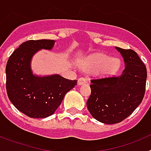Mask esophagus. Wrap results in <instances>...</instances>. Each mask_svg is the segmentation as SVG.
Here are the masks:
<instances>
[{
	"label": "esophagus",
	"instance_id": "1",
	"mask_svg": "<svg viewBox=\"0 0 151 151\" xmlns=\"http://www.w3.org/2000/svg\"><path fill=\"white\" fill-rule=\"evenodd\" d=\"M86 83V79L85 78H78V85H84V84Z\"/></svg>",
	"mask_w": 151,
	"mask_h": 151
}]
</instances>
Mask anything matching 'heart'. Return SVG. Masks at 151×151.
Here are the masks:
<instances>
[{
    "mask_svg": "<svg viewBox=\"0 0 151 151\" xmlns=\"http://www.w3.org/2000/svg\"><path fill=\"white\" fill-rule=\"evenodd\" d=\"M85 72L95 71L98 76H111L115 74L120 66V60L116 57H110L102 53H96L85 57L78 63Z\"/></svg>",
    "mask_w": 151,
    "mask_h": 151,
    "instance_id": "1",
    "label": "heart"
}]
</instances>
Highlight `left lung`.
<instances>
[{
  "instance_id": "left-lung-1",
  "label": "left lung",
  "mask_w": 151,
  "mask_h": 151,
  "mask_svg": "<svg viewBox=\"0 0 151 151\" xmlns=\"http://www.w3.org/2000/svg\"><path fill=\"white\" fill-rule=\"evenodd\" d=\"M125 62L119 76L93 79L88 110L97 121L105 124L122 122L142 101L146 88L147 69L135 51L115 47Z\"/></svg>"
}]
</instances>
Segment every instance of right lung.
<instances>
[{
	"mask_svg": "<svg viewBox=\"0 0 151 151\" xmlns=\"http://www.w3.org/2000/svg\"><path fill=\"white\" fill-rule=\"evenodd\" d=\"M54 40H30L19 45L6 66V88L13 106L30 118L43 119L54 114L65 94L76 85L60 75L33 74L31 62L41 49L52 50Z\"/></svg>",
	"mask_w": 151,
	"mask_h": 151,
	"instance_id": "add662e5",
	"label": "right lung"
}]
</instances>
